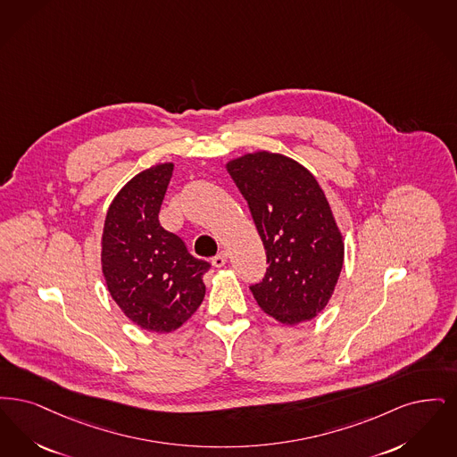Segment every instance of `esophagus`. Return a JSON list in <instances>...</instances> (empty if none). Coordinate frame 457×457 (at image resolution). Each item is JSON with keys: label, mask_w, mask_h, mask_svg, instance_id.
<instances>
[{"label": "esophagus", "mask_w": 457, "mask_h": 457, "mask_svg": "<svg viewBox=\"0 0 457 457\" xmlns=\"http://www.w3.org/2000/svg\"><path fill=\"white\" fill-rule=\"evenodd\" d=\"M212 262H213V266H215V268H221V266H225V262H227V253H225V251H220L219 254H217L215 258L212 259Z\"/></svg>", "instance_id": "34e87169"}]
</instances>
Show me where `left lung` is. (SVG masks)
Returning <instances> with one entry per match:
<instances>
[{"label":"left lung","instance_id":"left-lung-1","mask_svg":"<svg viewBox=\"0 0 457 457\" xmlns=\"http://www.w3.org/2000/svg\"><path fill=\"white\" fill-rule=\"evenodd\" d=\"M266 251L264 278L251 285L259 307L283 324L316 318L335 292L345 245L316 178L279 154L227 163Z\"/></svg>","mask_w":457,"mask_h":457}]
</instances>
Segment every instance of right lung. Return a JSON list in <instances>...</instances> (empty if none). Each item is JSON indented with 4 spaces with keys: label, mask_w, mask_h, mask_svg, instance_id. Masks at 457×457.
<instances>
[{
    "label": "right lung",
    "mask_w": 457,
    "mask_h": 457,
    "mask_svg": "<svg viewBox=\"0 0 457 457\" xmlns=\"http://www.w3.org/2000/svg\"><path fill=\"white\" fill-rule=\"evenodd\" d=\"M174 163L131 179L111 203L102 234V273L114 302L141 329L170 333L203 298L210 262L187 253L182 238L159 221Z\"/></svg>",
    "instance_id": "add662e5"
}]
</instances>
